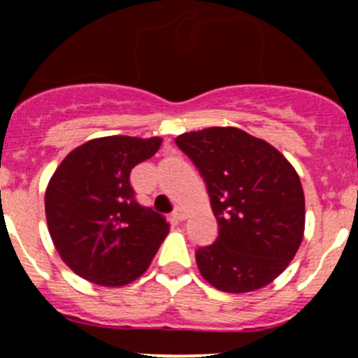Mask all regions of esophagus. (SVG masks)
Wrapping results in <instances>:
<instances>
[{
	"mask_svg": "<svg viewBox=\"0 0 358 358\" xmlns=\"http://www.w3.org/2000/svg\"><path fill=\"white\" fill-rule=\"evenodd\" d=\"M173 218H175L176 222H183V220L187 218V215H185V211H183V208L176 206L175 211H173Z\"/></svg>",
	"mask_w": 358,
	"mask_h": 358,
	"instance_id": "34e87169",
	"label": "esophagus"
}]
</instances>
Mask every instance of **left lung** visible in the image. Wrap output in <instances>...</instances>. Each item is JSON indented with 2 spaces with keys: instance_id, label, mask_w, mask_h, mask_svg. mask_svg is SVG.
Here are the masks:
<instances>
[{
  "instance_id": "1",
  "label": "left lung",
  "mask_w": 358,
  "mask_h": 358,
  "mask_svg": "<svg viewBox=\"0 0 358 358\" xmlns=\"http://www.w3.org/2000/svg\"><path fill=\"white\" fill-rule=\"evenodd\" d=\"M176 145L199 169L218 237L196 251L216 289L249 292L272 282L294 258L305 230V196L286 157L239 128L183 133Z\"/></svg>"
}]
</instances>
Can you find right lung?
Segmentation results:
<instances>
[{
    "label": "right lung",
    "instance_id": "right-lung-1",
    "mask_svg": "<svg viewBox=\"0 0 358 358\" xmlns=\"http://www.w3.org/2000/svg\"><path fill=\"white\" fill-rule=\"evenodd\" d=\"M161 138L103 136L72 150L45 196L46 222L69 268L100 286L138 279L168 236L159 213L135 199L129 173L161 147Z\"/></svg>",
    "mask_w": 358,
    "mask_h": 358
}]
</instances>
